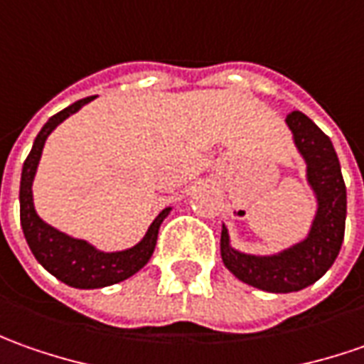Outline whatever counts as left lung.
I'll return each mask as SVG.
<instances>
[{
  "mask_svg": "<svg viewBox=\"0 0 364 364\" xmlns=\"http://www.w3.org/2000/svg\"><path fill=\"white\" fill-rule=\"evenodd\" d=\"M286 122L306 159L308 183L318 197V211L308 237L276 256H247L230 247L225 228L221 232L225 268L242 282L276 294L298 292L326 274L341 252L346 220L345 179L331 139L300 110H292Z\"/></svg>",
  "mask_w": 364,
  "mask_h": 364,
  "instance_id": "8db88e82",
  "label": "left lung"
}]
</instances>
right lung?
I'll return each instance as SVG.
<instances>
[{"instance_id": "obj_1", "label": "right lung", "mask_w": 364, "mask_h": 364, "mask_svg": "<svg viewBox=\"0 0 364 364\" xmlns=\"http://www.w3.org/2000/svg\"><path fill=\"white\" fill-rule=\"evenodd\" d=\"M92 98L96 96L82 98L78 102L70 105L68 108L60 110L58 114H54L46 122L44 129L38 132V136L33 141L30 155L23 161L21 183H19V220H21V230H23L26 242L30 245L32 254L52 276H56L60 282L68 284L72 288H84V290L105 288L110 284L122 282L143 268L155 252L161 221L169 213V207L163 209L139 244L131 250L114 252V254L98 252L90 244L58 232L38 218V213L33 209L32 183L40 157H42L46 139L62 120L68 119L76 110H80Z\"/></svg>"}]
</instances>
